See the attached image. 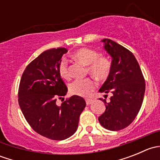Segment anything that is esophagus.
<instances>
[{
  "label": "esophagus",
  "instance_id": "34e87169",
  "mask_svg": "<svg viewBox=\"0 0 160 160\" xmlns=\"http://www.w3.org/2000/svg\"><path fill=\"white\" fill-rule=\"evenodd\" d=\"M85 101H86L87 104H88V105H89V104H92V102H93V100H92V99H89V98H87V99L85 100Z\"/></svg>",
  "mask_w": 160,
  "mask_h": 160
}]
</instances>
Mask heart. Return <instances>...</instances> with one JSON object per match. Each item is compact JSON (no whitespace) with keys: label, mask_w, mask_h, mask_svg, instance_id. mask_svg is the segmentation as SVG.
Returning a JSON list of instances; mask_svg holds the SVG:
<instances>
[{"label":"heart","mask_w":160,"mask_h":160,"mask_svg":"<svg viewBox=\"0 0 160 160\" xmlns=\"http://www.w3.org/2000/svg\"><path fill=\"white\" fill-rule=\"evenodd\" d=\"M72 59L87 66V72L99 80H106L111 71V62L108 57L99 56V53L90 48H81L74 52ZM58 72L61 78L69 80L70 73L67 61L62 59L58 65ZM96 88V83L91 78L77 80L69 85L71 94L80 97L89 96L91 91Z\"/></svg>","instance_id":"1"}]
</instances>
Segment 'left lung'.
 Masks as SVG:
<instances>
[{
	"label": "left lung",
	"mask_w": 160,
	"mask_h": 160,
	"mask_svg": "<svg viewBox=\"0 0 160 160\" xmlns=\"http://www.w3.org/2000/svg\"><path fill=\"white\" fill-rule=\"evenodd\" d=\"M112 57L111 71L100 92L111 93L110 102L103 101L106 110L98 118L106 129H124L135 120L144 98L146 83L138 61L132 52L108 38L102 41Z\"/></svg>",
	"instance_id": "obj_1"
}]
</instances>
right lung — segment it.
Returning a JSON list of instances; mask_svg holds the SVG:
<instances>
[{
  "label": "right lung",
  "instance_id": "right-lung-1",
  "mask_svg": "<svg viewBox=\"0 0 160 160\" xmlns=\"http://www.w3.org/2000/svg\"><path fill=\"white\" fill-rule=\"evenodd\" d=\"M67 52L65 48L49 49L32 60L23 72L18 93L21 110L32 129L57 141L75 133L86 107L84 99L77 95L67 98L60 106L56 104L68 90L58 72Z\"/></svg>",
  "mask_w": 160,
  "mask_h": 160
}]
</instances>
